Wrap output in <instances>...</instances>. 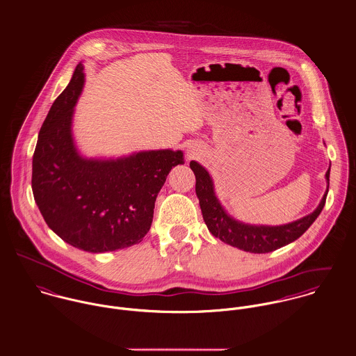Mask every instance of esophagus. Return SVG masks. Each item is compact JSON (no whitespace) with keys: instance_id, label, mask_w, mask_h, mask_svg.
<instances>
[{"instance_id":"1","label":"esophagus","mask_w":356,"mask_h":356,"mask_svg":"<svg viewBox=\"0 0 356 356\" xmlns=\"http://www.w3.org/2000/svg\"><path fill=\"white\" fill-rule=\"evenodd\" d=\"M199 154H200V152H199L197 149H195V148H189V149H188V159H189V160L199 157Z\"/></svg>"}]
</instances>
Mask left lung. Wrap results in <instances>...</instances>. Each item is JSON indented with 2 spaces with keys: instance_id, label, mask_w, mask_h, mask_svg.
Wrapping results in <instances>:
<instances>
[{
  "instance_id": "obj_1",
  "label": "left lung",
  "mask_w": 356,
  "mask_h": 356,
  "mask_svg": "<svg viewBox=\"0 0 356 356\" xmlns=\"http://www.w3.org/2000/svg\"><path fill=\"white\" fill-rule=\"evenodd\" d=\"M191 168L196 175V195L200 202L204 222L211 234L232 247L251 254L273 252L298 240L321 213L329 192L330 167L326 171L327 189L314 212L299 220L281 226H256L236 220L225 211L215 196L212 178L202 164L192 160Z\"/></svg>"
}]
</instances>
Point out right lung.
Instances as JSON below:
<instances>
[{
	"label": "right lung",
	"mask_w": 356,
	"mask_h": 356,
	"mask_svg": "<svg viewBox=\"0 0 356 356\" xmlns=\"http://www.w3.org/2000/svg\"><path fill=\"white\" fill-rule=\"evenodd\" d=\"M85 83L79 63L54 100L33 156L34 200L47 225L67 244L93 254L141 243L153 208L182 151H143L119 159L81 156L72 137L74 106Z\"/></svg>",
	"instance_id": "right-lung-1"
}]
</instances>
